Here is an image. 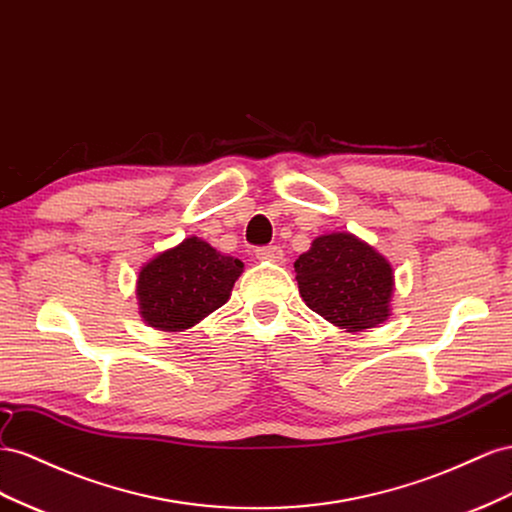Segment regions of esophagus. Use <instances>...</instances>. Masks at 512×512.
I'll use <instances>...</instances> for the list:
<instances>
[{"instance_id":"obj_1","label":"esophagus","mask_w":512,"mask_h":512,"mask_svg":"<svg viewBox=\"0 0 512 512\" xmlns=\"http://www.w3.org/2000/svg\"><path fill=\"white\" fill-rule=\"evenodd\" d=\"M255 257L259 261H272V264H281L283 251H281V246H259L255 251Z\"/></svg>"}]
</instances>
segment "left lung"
<instances>
[{"instance_id":"8db88e82","label":"left lung","mask_w":512,"mask_h":512,"mask_svg":"<svg viewBox=\"0 0 512 512\" xmlns=\"http://www.w3.org/2000/svg\"><path fill=\"white\" fill-rule=\"evenodd\" d=\"M294 268L306 306L337 328L362 332L388 319L394 270L382 253L354 233L317 236Z\"/></svg>"}]
</instances>
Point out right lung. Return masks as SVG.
I'll return each instance as SVG.
<instances>
[{"label":"right lung","mask_w":512,"mask_h":512,"mask_svg":"<svg viewBox=\"0 0 512 512\" xmlns=\"http://www.w3.org/2000/svg\"><path fill=\"white\" fill-rule=\"evenodd\" d=\"M242 272L240 259L197 236L184 238L141 266L139 315L154 330L184 332L221 309Z\"/></svg>","instance_id":"add662e5"}]
</instances>
